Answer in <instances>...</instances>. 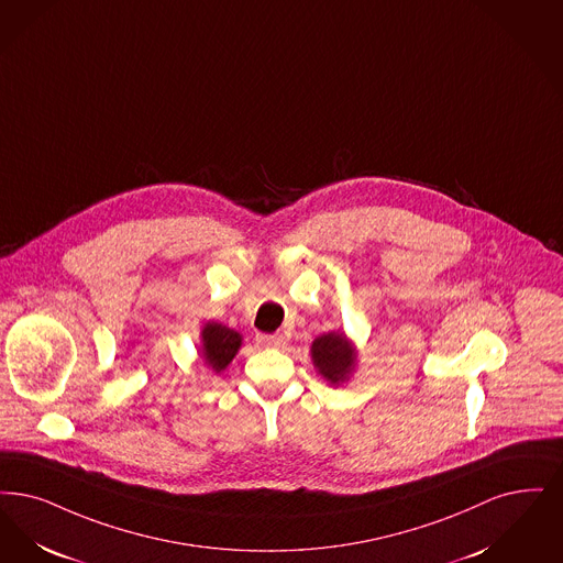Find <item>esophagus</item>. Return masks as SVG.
Masks as SVG:
<instances>
[{
  "label": "esophagus",
  "instance_id": "34e87169",
  "mask_svg": "<svg viewBox=\"0 0 563 563\" xmlns=\"http://www.w3.org/2000/svg\"><path fill=\"white\" fill-rule=\"evenodd\" d=\"M257 343H262V345H268V347H283V345L287 343V339L283 338L280 333H276V335H266V333H260V335H257Z\"/></svg>",
  "mask_w": 563,
  "mask_h": 563
}]
</instances>
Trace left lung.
Wrapping results in <instances>:
<instances>
[{
	"instance_id": "obj_1",
	"label": "left lung",
	"mask_w": 563,
	"mask_h": 563,
	"mask_svg": "<svg viewBox=\"0 0 563 563\" xmlns=\"http://www.w3.org/2000/svg\"><path fill=\"white\" fill-rule=\"evenodd\" d=\"M312 362L318 375L331 385L347 382L356 366V347L345 333H324L312 341Z\"/></svg>"
}]
</instances>
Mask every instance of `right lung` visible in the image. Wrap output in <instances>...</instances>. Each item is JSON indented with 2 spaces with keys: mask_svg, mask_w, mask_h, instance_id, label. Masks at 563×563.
Returning a JSON list of instances; mask_svg holds the SVG:
<instances>
[{
  "mask_svg": "<svg viewBox=\"0 0 563 563\" xmlns=\"http://www.w3.org/2000/svg\"><path fill=\"white\" fill-rule=\"evenodd\" d=\"M201 358L213 373H222L236 356L243 335L220 322H207L201 331Z\"/></svg>",
  "mask_w": 563,
  "mask_h": 563,
  "instance_id": "add662e5",
  "label": "right lung"
}]
</instances>
